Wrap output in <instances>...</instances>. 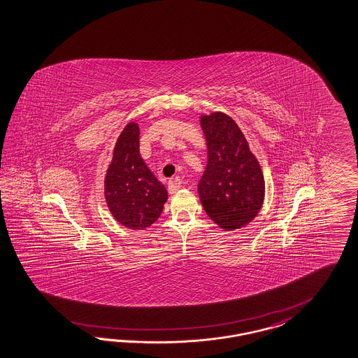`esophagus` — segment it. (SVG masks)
I'll list each match as a JSON object with an SVG mask.
<instances>
[{
    "mask_svg": "<svg viewBox=\"0 0 358 358\" xmlns=\"http://www.w3.org/2000/svg\"><path fill=\"white\" fill-rule=\"evenodd\" d=\"M181 184H182V181H181V178H180V177L171 178V180L168 181V192H169V194L176 193V192L181 187Z\"/></svg>",
    "mask_w": 358,
    "mask_h": 358,
    "instance_id": "esophagus-1",
    "label": "esophagus"
}]
</instances>
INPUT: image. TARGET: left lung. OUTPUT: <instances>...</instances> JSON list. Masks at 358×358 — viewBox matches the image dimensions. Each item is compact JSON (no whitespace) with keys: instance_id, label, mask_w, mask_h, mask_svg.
Returning a JSON list of instances; mask_svg holds the SVG:
<instances>
[{"instance_id":"1","label":"left lung","mask_w":358,"mask_h":358,"mask_svg":"<svg viewBox=\"0 0 358 358\" xmlns=\"http://www.w3.org/2000/svg\"><path fill=\"white\" fill-rule=\"evenodd\" d=\"M207 166L198 184L206 213L225 231L238 229L258 215L264 198L261 165L232 118L222 112L201 117Z\"/></svg>"}]
</instances>
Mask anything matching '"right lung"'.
Returning a JSON list of instances; mask_svg holds the SVG:
<instances>
[{"label": "right lung", "instance_id": "right-lung-1", "mask_svg": "<svg viewBox=\"0 0 358 358\" xmlns=\"http://www.w3.org/2000/svg\"><path fill=\"white\" fill-rule=\"evenodd\" d=\"M104 186L109 211L124 227L145 229L162 215L168 192L141 157L136 122L127 124L117 139Z\"/></svg>", "mask_w": 358, "mask_h": 358}]
</instances>
